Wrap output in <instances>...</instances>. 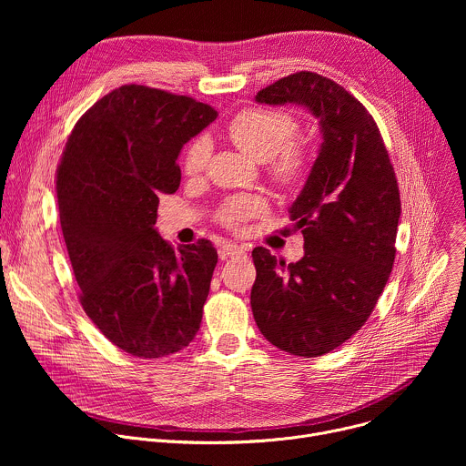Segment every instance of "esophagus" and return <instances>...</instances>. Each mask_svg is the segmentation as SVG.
Instances as JSON below:
<instances>
[{
    "instance_id": "esophagus-1",
    "label": "esophagus",
    "mask_w": 466,
    "mask_h": 466,
    "mask_svg": "<svg viewBox=\"0 0 466 466\" xmlns=\"http://www.w3.org/2000/svg\"><path fill=\"white\" fill-rule=\"evenodd\" d=\"M245 254V248L241 245H236V243H225L221 248H219V258L221 259H227V258H238V256H243Z\"/></svg>"
}]
</instances>
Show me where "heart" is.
Wrapping results in <instances>:
<instances>
[{
  "mask_svg": "<svg viewBox=\"0 0 466 466\" xmlns=\"http://www.w3.org/2000/svg\"><path fill=\"white\" fill-rule=\"evenodd\" d=\"M297 119L273 108H245L238 112L227 125V137L245 155L258 162H269V175L279 186H293L299 182L309 166V151L300 142H291L297 135ZM208 144L205 140L193 142L184 155V173L197 175L207 164ZM265 205L256 195L230 197L221 207L218 219L230 230H239L241 225L261 214Z\"/></svg>",
  "mask_w": 466,
  "mask_h": 466,
  "instance_id": "1",
  "label": "heart"
}]
</instances>
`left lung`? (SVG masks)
<instances>
[{
	"label": "left lung",
	"mask_w": 466,
	"mask_h": 466,
	"mask_svg": "<svg viewBox=\"0 0 466 466\" xmlns=\"http://www.w3.org/2000/svg\"><path fill=\"white\" fill-rule=\"evenodd\" d=\"M265 105H302L322 144L289 208L304 236L297 263L256 247L254 320L271 345L302 358L328 354L370 317L394 263L400 191L367 108L341 85L297 72L256 94Z\"/></svg>",
	"instance_id": "8db88e82"
}]
</instances>
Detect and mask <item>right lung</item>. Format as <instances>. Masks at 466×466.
I'll return each instance as SVG.
<instances>
[{
	"label": "right lung",
	"instance_id": "right-lung-1",
	"mask_svg": "<svg viewBox=\"0 0 466 466\" xmlns=\"http://www.w3.org/2000/svg\"><path fill=\"white\" fill-rule=\"evenodd\" d=\"M216 117L193 97L125 85L81 116L62 153L58 216L81 306L135 358L175 354L201 326L218 250L175 248L155 223L160 195L180 186L182 146Z\"/></svg>",
	"mask_w": 466,
	"mask_h": 466
}]
</instances>
